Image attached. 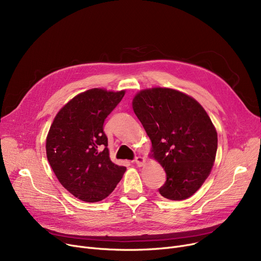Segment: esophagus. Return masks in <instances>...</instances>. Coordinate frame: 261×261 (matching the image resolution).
Segmentation results:
<instances>
[{"mask_svg": "<svg viewBox=\"0 0 261 261\" xmlns=\"http://www.w3.org/2000/svg\"><path fill=\"white\" fill-rule=\"evenodd\" d=\"M134 163H135L138 166H142L143 164L145 163V159H144L143 156L139 155V156H136V158L134 159Z\"/></svg>", "mask_w": 261, "mask_h": 261, "instance_id": "esophagus-1", "label": "esophagus"}]
</instances>
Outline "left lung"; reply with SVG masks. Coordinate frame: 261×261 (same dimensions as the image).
Here are the masks:
<instances>
[{
    "mask_svg": "<svg viewBox=\"0 0 261 261\" xmlns=\"http://www.w3.org/2000/svg\"><path fill=\"white\" fill-rule=\"evenodd\" d=\"M152 143V156L166 172L159 193L180 201L193 196L207 179L218 147L217 131L202 106L172 89L141 91L132 101Z\"/></svg>",
    "mask_w": 261,
    "mask_h": 261,
    "instance_id": "obj_1",
    "label": "left lung"
}]
</instances>
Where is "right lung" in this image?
Segmentation results:
<instances>
[{
    "label": "right lung",
    "instance_id": "add662e5",
    "mask_svg": "<svg viewBox=\"0 0 261 261\" xmlns=\"http://www.w3.org/2000/svg\"><path fill=\"white\" fill-rule=\"evenodd\" d=\"M125 91L92 89L68 101L55 117L46 138V155L61 185L85 202H98L112 193L125 166L109 156L103 122Z\"/></svg>",
    "mask_w": 261,
    "mask_h": 261
}]
</instances>
